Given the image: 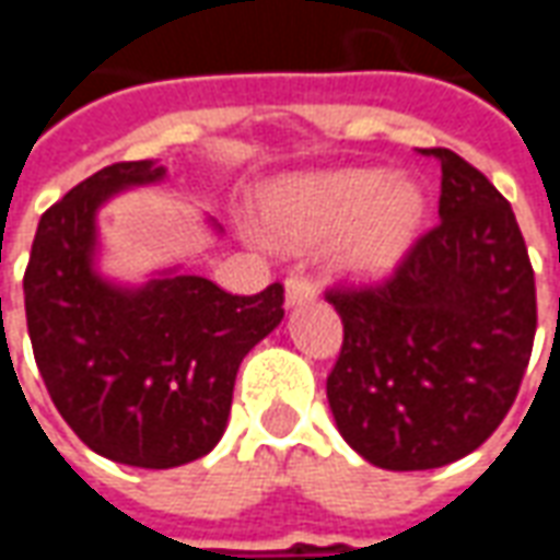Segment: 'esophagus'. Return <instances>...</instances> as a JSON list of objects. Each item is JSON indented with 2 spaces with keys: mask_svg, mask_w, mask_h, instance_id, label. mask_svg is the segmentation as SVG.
Listing matches in <instances>:
<instances>
[{
  "mask_svg": "<svg viewBox=\"0 0 560 560\" xmlns=\"http://www.w3.org/2000/svg\"><path fill=\"white\" fill-rule=\"evenodd\" d=\"M315 300V284L305 279V276H291L284 281V303L288 305H303Z\"/></svg>",
  "mask_w": 560,
  "mask_h": 560,
  "instance_id": "esophagus-1",
  "label": "esophagus"
}]
</instances>
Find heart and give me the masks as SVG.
Wrapping results in <instances>:
<instances>
[{"label":"heart","instance_id":"obj_1","mask_svg":"<svg viewBox=\"0 0 560 560\" xmlns=\"http://www.w3.org/2000/svg\"><path fill=\"white\" fill-rule=\"evenodd\" d=\"M425 197L411 179L377 167L281 179L260 197L269 240L312 245L332 240V260L357 279H381L399 267L420 233Z\"/></svg>","mask_w":560,"mask_h":560}]
</instances>
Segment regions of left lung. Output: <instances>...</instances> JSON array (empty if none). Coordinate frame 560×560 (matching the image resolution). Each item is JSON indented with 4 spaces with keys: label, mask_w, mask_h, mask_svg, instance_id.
Segmentation results:
<instances>
[{
    "label": "left lung",
    "mask_w": 560,
    "mask_h": 560,
    "mask_svg": "<svg viewBox=\"0 0 560 560\" xmlns=\"http://www.w3.org/2000/svg\"><path fill=\"white\" fill-rule=\"evenodd\" d=\"M438 224L375 288H332L345 341L327 377L341 438L377 468L468 456L516 401L537 332L528 248L504 195L450 149Z\"/></svg>",
    "instance_id": "obj_1"
}]
</instances>
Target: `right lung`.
<instances>
[{
  "label": "right lung",
  "instance_id": "obj_1",
  "mask_svg": "<svg viewBox=\"0 0 560 560\" xmlns=\"http://www.w3.org/2000/svg\"><path fill=\"white\" fill-rule=\"evenodd\" d=\"M164 179L155 161H119L47 209L23 276L26 327L56 411L98 456L176 468L207 456L231 417L243 357L284 317L279 281L233 296L176 269L140 288L95 272L98 209Z\"/></svg>",
  "mask_w": 560,
  "mask_h": 560
}]
</instances>
